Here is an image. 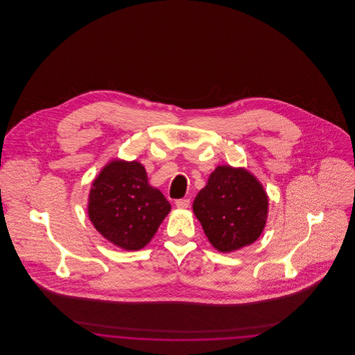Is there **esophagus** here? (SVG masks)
Instances as JSON below:
<instances>
[{"instance_id":"1","label":"esophagus","mask_w":355,"mask_h":355,"mask_svg":"<svg viewBox=\"0 0 355 355\" xmlns=\"http://www.w3.org/2000/svg\"><path fill=\"white\" fill-rule=\"evenodd\" d=\"M175 206L178 209H187L190 206V200H186V198H184V200H177L175 201Z\"/></svg>"}]
</instances>
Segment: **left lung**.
Returning <instances> with one entry per match:
<instances>
[{
	"label": "left lung",
	"instance_id": "8db88e82",
	"mask_svg": "<svg viewBox=\"0 0 355 355\" xmlns=\"http://www.w3.org/2000/svg\"><path fill=\"white\" fill-rule=\"evenodd\" d=\"M268 207V194L253 174L229 165L210 174L193 202L209 242L220 253L255 242L265 229Z\"/></svg>",
	"mask_w": 355,
	"mask_h": 355
}]
</instances>
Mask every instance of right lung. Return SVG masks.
Masks as SVG:
<instances>
[{"label":"right lung","instance_id":"1","mask_svg":"<svg viewBox=\"0 0 355 355\" xmlns=\"http://www.w3.org/2000/svg\"><path fill=\"white\" fill-rule=\"evenodd\" d=\"M170 203L149 185L138 161L113 159L100 171L89 193L87 214L97 232L125 250H139L169 214Z\"/></svg>","mask_w":355,"mask_h":355}]
</instances>
